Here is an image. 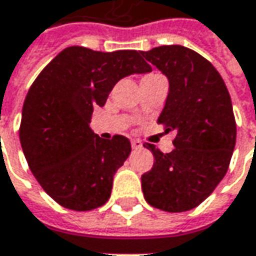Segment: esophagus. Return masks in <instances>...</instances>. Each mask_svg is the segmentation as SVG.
I'll return each instance as SVG.
<instances>
[{
  "mask_svg": "<svg viewBox=\"0 0 256 256\" xmlns=\"http://www.w3.org/2000/svg\"><path fill=\"white\" fill-rule=\"evenodd\" d=\"M131 146H132V150H138V148L142 146V142H141L140 140H132V141H131Z\"/></svg>",
  "mask_w": 256,
  "mask_h": 256,
  "instance_id": "obj_1",
  "label": "esophagus"
}]
</instances>
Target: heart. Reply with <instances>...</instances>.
Returning a JSON list of instances; mask_svg holds the SVG:
<instances>
[{"mask_svg":"<svg viewBox=\"0 0 256 256\" xmlns=\"http://www.w3.org/2000/svg\"><path fill=\"white\" fill-rule=\"evenodd\" d=\"M151 75H155V74H151Z\"/></svg>","mask_w":256,"mask_h":256,"instance_id":"1","label":"heart"}]
</instances>
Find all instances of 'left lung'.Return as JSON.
<instances>
[{
    "mask_svg": "<svg viewBox=\"0 0 256 256\" xmlns=\"http://www.w3.org/2000/svg\"><path fill=\"white\" fill-rule=\"evenodd\" d=\"M142 56L170 81L158 124L175 131L174 150L154 154L141 176L145 201L166 212L190 211L204 202L228 171L236 141V124L226 85L215 66L182 45H162Z\"/></svg>",
    "mask_w": 256,
    "mask_h": 256,
    "instance_id": "8db88e82",
    "label": "left lung"
}]
</instances>
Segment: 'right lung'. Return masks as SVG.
<instances>
[{"mask_svg":"<svg viewBox=\"0 0 256 256\" xmlns=\"http://www.w3.org/2000/svg\"><path fill=\"white\" fill-rule=\"evenodd\" d=\"M141 51H94L68 46L35 78L20 125L25 160L55 202L91 211L111 196L114 174L130 156L124 135L100 138L90 128L95 106H104L114 85L151 71Z\"/></svg>","mask_w":256,"mask_h":256,"instance_id":"right-lung-1","label":"right lung"}]
</instances>
